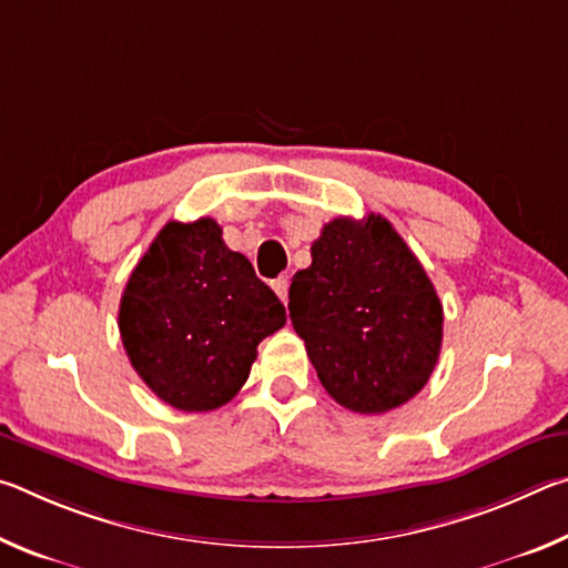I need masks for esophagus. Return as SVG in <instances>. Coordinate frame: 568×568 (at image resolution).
Wrapping results in <instances>:
<instances>
[{
	"label": "esophagus",
	"instance_id": "34e87169",
	"mask_svg": "<svg viewBox=\"0 0 568 568\" xmlns=\"http://www.w3.org/2000/svg\"><path fill=\"white\" fill-rule=\"evenodd\" d=\"M287 287H291V283H287V277H277V281H273V291L277 293V297L285 303L287 301Z\"/></svg>",
	"mask_w": 568,
	"mask_h": 568
}]
</instances>
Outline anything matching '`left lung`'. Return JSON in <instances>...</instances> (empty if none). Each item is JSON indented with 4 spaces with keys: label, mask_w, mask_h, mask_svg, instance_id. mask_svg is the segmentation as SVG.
Listing matches in <instances>:
<instances>
[{
    "label": "left lung",
    "mask_w": 568,
    "mask_h": 568,
    "mask_svg": "<svg viewBox=\"0 0 568 568\" xmlns=\"http://www.w3.org/2000/svg\"><path fill=\"white\" fill-rule=\"evenodd\" d=\"M291 283V321L333 400L355 413L403 406L434 373L444 305L386 217H335Z\"/></svg>",
    "instance_id": "8db88e82"
}]
</instances>
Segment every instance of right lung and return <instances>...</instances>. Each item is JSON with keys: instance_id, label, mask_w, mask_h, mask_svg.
Instances as JSON below:
<instances>
[{"instance_id": "right-lung-1", "label": "right lung", "mask_w": 568, "mask_h": 568, "mask_svg": "<svg viewBox=\"0 0 568 568\" xmlns=\"http://www.w3.org/2000/svg\"><path fill=\"white\" fill-rule=\"evenodd\" d=\"M285 307L213 217L170 223L152 240L120 301V335L138 376L168 406L215 410L243 388L257 343Z\"/></svg>"}]
</instances>
